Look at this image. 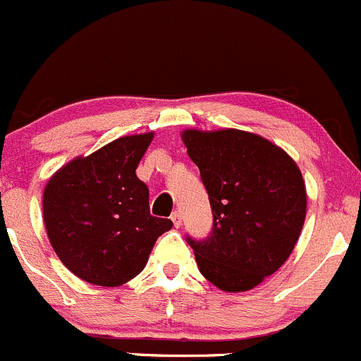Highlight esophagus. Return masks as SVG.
I'll return each instance as SVG.
<instances>
[{
    "label": "esophagus",
    "instance_id": "1",
    "mask_svg": "<svg viewBox=\"0 0 361 361\" xmlns=\"http://www.w3.org/2000/svg\"><path fill=\"white\" fill-rule=\"evenodd\" d=\"M170 219H172V222H173V226H176V228H180V226H182V215H180L179 210L173 212V214L170 215Z\"/></svg>",
    "mask_w": 361,
    "mask_h": 361
}]
</instances>
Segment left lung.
I'll use <instances>...</instances> for the list:
<instances>
[{
    "mask_svg": "<svg viewBox=\"0 0 361 361\" xmlns=\"http://www.w3.org/2000/svg\"><path fill=\"white\" fill-rule=\"evenodd\" d=\"M189 158L200 169L214 226L188 243L210 283L245 292L290 257L306 219V184L281 147L243 130H184Z\"/></svg>",
    "mask_w": 361,
    "mask_h": 361,
    "instance_id": "obj_1",
    "label": "left lung"
}]
</instances>
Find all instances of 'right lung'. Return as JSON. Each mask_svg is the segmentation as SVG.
Masks as SVG:
<instances>
[{
	"instance_id": "right-lung-1",
	"label": "right lung",
	"mask_w": 361,
	"mask_h": 361,
	"mask_svg": "<svg viewBox=\"0 0 361 361\" xmlns=\"http://www.w3.org/2000/svg\"><path fill=\"white\" fill-rule=\"evenodd\" d=\"M153 132L113 140L80 156L48 180L43 219L62 264L88 283L118 287L146 266L156 240L172 228L153 217L149 189L135 170Z\"/></svg>"
}]
</instances>
